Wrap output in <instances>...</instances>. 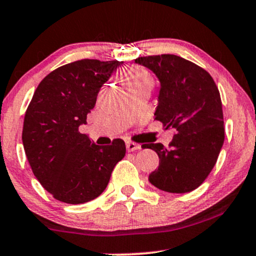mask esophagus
Returning <instances> with one entry per match:
<instances>
[{
  "label": "esophagus",
  "mask_w": 256,
  "mask_h": 256,
  "mask_svg": "<svg viewBox=\"0 0 256 256\" xmlns=\"http://www.w3.org/2000/svg\"><path fill=\"white\" fill-rule=\"evenodd\" d=\"M126 146H127L128 152H134V151H138V150L141 148L140 145H138V144H135V142H132V141H128V142L126 144Z\"/></svg>",
  "instance_id": "34e87169"
}]
</instances>
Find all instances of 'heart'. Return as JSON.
Here are the masks:
<instances>
[{
	"instance_id": "obj_1",
	"label": "heart",
	"mask_w": 256,
	"mask_h": 256,
	"mask_svg": "<svg viewBox=\"0 0 256 256\" xmlns=\"http://www.w3.org/2000/svg\"><path fill=\"white\" fill-rule=\"evenodd\" d=\"M120 79L123 82V85L129 90L136 88V87L150 85L153 82L151 74L146 70L144 67L140 66H132V67L126 68L120 74Z\"/></svg>"
}]
</instances>
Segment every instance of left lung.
I'll return each mask as SVG.
<instances>
[{"mask_svg": "<svg viewBox=\"0 0 256 256\" xmlns=\"http://www.w3.org/2000/svg\"><path fill=\"white\" fill-rule=\"evenodd\" d=\"M160 82L154 117L175 129L169 148L148 144L157 152L159 166L148 181L168 193H188L206 180L224 144L220 94L205 69L176 55L139 57Z\"/></svg>", "mask_w": 256, "mask_h": 256, "instance_id": "8db88e82", "label": "left lung"}]
</instances>
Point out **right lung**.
<instances>
[{
  "mask_svg": "<svg viewBox=\"0 0 256 256\" xmlns=\"http://www.w3.org/2000/svg\"><path fill=\"white\" fill-rule=\"evenodd\" d=\"M122 63L88 58L68 63L48 74L34 91L22 144L36 178L56 200L78 205L98 198L124 157L123 140L98 146L79 132L100 87Z\"/></svg>",
  "mask_w": 256,
  "mask_h": 256,
  "instance_id": "obj_1",
  "label": "right lung"
}]
</instances>
